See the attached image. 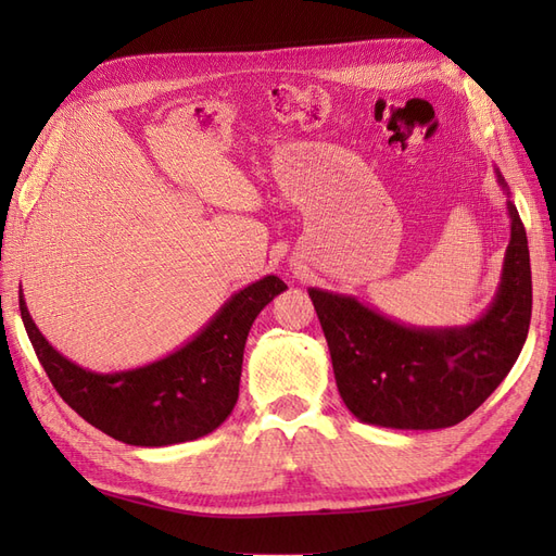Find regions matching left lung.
Instances as JSON below:
<instances>
[{"instance_id": "left-lung-1", "label": "left lung", "mask_w": 556, "mask_h": 556, "mask_svg": "<svg viewBox=\"0 0 556 556\" xmlns=\"http://www.w3.org/2000/svg\"><path fill=\"white\" fill-rule=\"evenodd\" d=\"M496 180L508 182L496 169ZM510 243L496 296L462 327H410L355 296L311 288L331 366L348 410L387 429L459 425L510 374L531 323L527 231L508 199Z\"/></svg>"}]
</instances>
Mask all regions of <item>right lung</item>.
Returning <instances> with one entry per match:
<instances>
[{
    "label": "right lung",
    "mask_w": 556,
    "mask_h": 556,
    "mask_svg": "<svg viewBox=\"0 0 556 556\" xmlns=\"http://www.w3.org/2000/svg\"><path fill=\"white\" fill-rule=\"evenodd\" d=\"M288 290L278 276L231 294L192 341L157 362L115 374L88 371L46 341L21 290V315L58 394L115 441L162 447L197 441L220 427L239 399L243 350L260 311Z\"/></svg>",
    "instance_id": "right-lung-1"
}]
</instances>
